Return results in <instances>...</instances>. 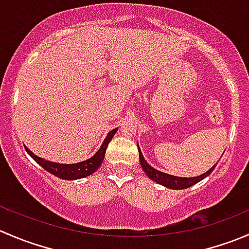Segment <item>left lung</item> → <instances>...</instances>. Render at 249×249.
I'll return each instance as SVG.
<instances>
[{"label": "left lung", "mask_w": 249, "mask_h": 249, "mask_svg": "<svg viewBox=\"0 0 249 249\" xmlns=\"http://www.w3.org/2000/svg\"><path fill=\"white\" fill-rule=\"evenodd\" d=\"M139 154H140V162H141V166H142L143 171L145 172V175L150 178L154 182L159 183V184L164 185V187L170 188V189H187V188L192 187V185L196 184L197 182L202 180L203 178L207 177L211 172L214 170L215 165H213L210 170H208L206 173H202V175L197 176V177H192V178H185V177H177V176H172V175H167V173H164L161 171H158L157 169L150 166L145 159L143 158L142 152H141L140 147H139Z\"/></svg>", "instance_id": "obj_1"}]
</instances>
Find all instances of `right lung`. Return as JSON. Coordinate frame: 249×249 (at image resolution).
<instances>
[{"mask_svg": "<svg viewBox=\"0 0 249 249\" xmlns=\"http://www.w3.org/2000/svg\"><path fill=\"white\" fill-rule=\"evenodd\" d=\"M117 130L118 127L117 129H113L112 131L108 132V135L106 136V139H105L104 143H102V145L100 147V149L96 152V154L92 155L90 159L77 162V164H59V162L48 161V160H44L42 159V158L35 155L26 145H25V150L29 153L30 157H31L37 164L41 165L44 170H47V171L52 173V175L56 176V177L61 178V179H79V178H84L87 177V176H90L101 166L102 161H104L105 153H106L107 149V145H108L110 140L113 139V136H114V134L117 132Z\"/></svg>", "mask_w": 249, "mask_h": 249, "instance_id": "obj_1", "label": "right lung"}]
</instances>
